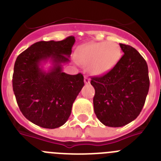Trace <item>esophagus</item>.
<instances>
[{
    "label": "esophagus",
    "instance_id": "esophagus-1",
    "mask_svg": "<svg viewBox=\"0 0 161 161\" xmlns=\"http://www.w3.org/2000/svg\"><path fill=\"white\" fill-rule=\"evenodd\" d=\"M84 81H85V84H89L90 83V78L88 77V76H85Z\"/></svg>",
    "mask_w": 161,
    "mask_h": 161
}]
</instances>
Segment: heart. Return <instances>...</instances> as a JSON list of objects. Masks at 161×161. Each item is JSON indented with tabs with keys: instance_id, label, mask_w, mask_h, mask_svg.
I'll use <instances>...</instances> for the list:
<instances>
[{
	"instance_id": "heart-1",
	"label": "heart",
	"mask_w": 161,
	"mask_h": 161,
	"mask_svg": "<svg viewBox=\"0 0 161 161\" xmlns=\"http://www.w3.org/2000/svg\"><path fill=\"white\" fill-rule=\"evenodd\" d=\"M122 56L119 44L113 42H99L82 47L77 54V61L88 67L96 75L106 73L114 68Z\"/></svg>"
}]
</instances>
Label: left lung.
<instances>
[{
	"label": "left lung",
	"instance_id": "obj_1",
	"mask_svg": "<svg viewBox=\"0 0 161 161\" xmlns=\"http://www.w3.org/2000/svg\"><path fill=\"white\" fill-rule=\"evenodd\" d=\"M123 55L103 76H92L95 89L94 113L102 123L111 127L128 124L139 116L149 90L147 62L132 47L120 43Z\"/></svg>",
	"mask_w": 161,
	"mask_h": 161
}]
</instances>
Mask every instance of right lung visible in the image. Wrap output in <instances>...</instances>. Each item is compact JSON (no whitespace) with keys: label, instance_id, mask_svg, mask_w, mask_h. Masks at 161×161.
Returning <instances> with one entry per match:
<instances>
[{"label":"right lung","instance_id":"add662e5","mask_svg":"<svg viewBox=\"0 0 161 161\" xmlns=\"http://www.w3.org/2000/svg\"><path fill=\"white\" fill-rule=\"evenodd\" d=\"M75 38L40 41L31 45L17 58L13 74V89L22 114L34 124L54 129L64 124L72 104L83 88L81 73L69 75L62 64L69 62ZM48 59L53 67L48 72L40 68Z\"/></svg>","mask_w":161,"mask_h":161}]
</instances>
